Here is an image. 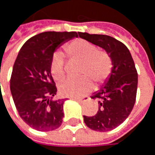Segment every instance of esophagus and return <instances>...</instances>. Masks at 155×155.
Returning <instances> with one entry per match:
<instances>
[{
	"mask_svg": "<svg viewBox=\"0 0 155 155\" xmlns=\"http://www.w3.org/2000/svg\"><path fill=\"white\" fill-rule=\"evenodd\" d=\"M73 100H75L81 103H85V102H87L89 101V97H84V98H71Z\"/></svg>",
	"mask_w": 155,
	"mask_h": 155,
	"instance_id": "1",
	"label": "esophagus"
}]
</instances>
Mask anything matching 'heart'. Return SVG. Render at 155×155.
<instances>
[{
	"label": "heart",
	"instance_id": "obj_1",
	"mask_svg": "<svg viewBox=\"0 0 155 155\" xmlns=\"http://www.w3.org/2000/svg\"><path fill=\"white\" fill-rule=\"evenodd\" d=\"M67 54L72 59L82 62L80 80H66L59 87L61 95L81 97L93 89L94 81L99 87L110 77L113 61L107 52L99 50L94 44L83 39H76L66 45ZM50 72L55 81H61L65 76V59L61 52L54 54L50 62Z\"/></svg>",
	"mask_w": 155,
	"mask_h": 155
}]
</instances>
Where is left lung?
<instances>
[{
  "mask_svg": "<svg viewBox=\"0 0 155 155\" xmlns=\"http://www.w3.org/2000/svg\"><path fill=\"white\" fill-rule=\"evenodd\" d=\"M79 36L104 48L113 61L108 81L91 99H97L99 109L94 116L84 117V122L92 130L107 132L121 124L133 110L136 100L138 74L131 54L126 45L104 35L78 33Z\"/></svg>",
  "mask_w": 155,
  "mask_h": 155,
  "instance_id": "left-lung-1",
  "label": "left lung"
}]
</instances>
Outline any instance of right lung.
Masks as SVG:
<instances>
[{
    "label": "right lung",
    "instance_id": "obj_1",
    "mask_svg": "<svg viewBox=\"0 0 155 155\" xmlns=\"http://www.w3.org/2000/svg\"><path fill=\"white\" fill-rule=\"evenodd\" d=\"M76 32H44L28 39L18 54L10 79V90L19 115L34 129L54 130L62 124L66 99L54 101L57 87L50 72L54 52L77 37Z\"/></svg>",
    "mask_w": 155,
    "mask_h": 155
}]
</instances>
